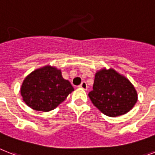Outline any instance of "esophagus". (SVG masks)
Segmentation results:
<instances>
[{"instance_id":"esophagus-1","label":"esophagus","mask_w":155,"mask_h":155,"mask_svg":"<svg viewBox=\"0 0 155 155\" xmlns=\"http://www.w3.org/2000/svg\"><path fill=\"white\" fill-rule=\"evenodd\" d=\"M79 87H80V88L84 89V90H87V83L85 81L82 82L81 84Z\"/></svg>"}]
</instances>
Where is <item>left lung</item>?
<instances>
[{
    "instance_id": "obj_1",
    "label": "left lung",
    "mask_w": 155,
    "mask_h": 155,
    "mask_svg": "<svg viewBox=\"0 0 155 155\" xmlns=\"http://www.w3.org/2000/svg\"><path fill=\"white\" fill-rule=\"evenodd\" d=\"M88 96L102 113L110 117L127 113L138 99L131 83L111 68L103 69L95 74L93 90Z\"/></svg>"
}]
</instances>
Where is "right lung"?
Instances as JSON below:
<instances>
[{
	"instance_id": "1",
	"label": "right lung",
	"mask_w": 155,
	"mask_h": 155,
	"mask_svg": "<svg viewBox=\"0 0 155 155\" xmlns=\"http://www.w3.org/2000/svg\"><path fill=\"white\" fill-rule=\"evenodd\" d=\"M74 91L61 71L51 66L36 69L24 80L21 88L23 100L28 106L39 111H49L64 101Z\"/></svg>"
}]
</instances>
